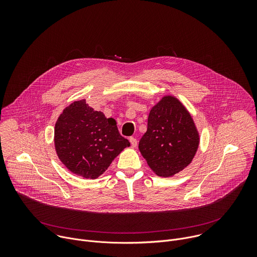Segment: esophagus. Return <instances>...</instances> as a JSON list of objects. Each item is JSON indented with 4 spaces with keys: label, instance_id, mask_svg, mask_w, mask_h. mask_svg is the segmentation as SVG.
Instances as JSON below:
<instances>
[{
    "label": "esophagus",
    "instance_id": "obj_1",
    "mask_svg": "<svg viewBox=\"0 0 257 257\" xmlns=\"http://www.w3.org/2000/svg\"><path fill=\"white\" fill-rule=\"evenodd\" d=\"M129 141H130V143H131L132 148H136V145H137V139H136L135 137H130V138H129Z\"/></svg>",
    "mask_w": 257,
    "mask_h": 257
}]
</instances>
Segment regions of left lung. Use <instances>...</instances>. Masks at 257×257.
<instances>
[{"mask_svg":"<svg viewBox=\"0 0 257 257\" xmlns=\"http://www.w3.org/2000/svg\"><path fill=\"white\" fill-rule=\"evenodd\" d=\"M199 137L186 108L173 96H165L149 116L148 130L138 149L159 176L170 177L187 167L198 148Z\"/></svg>","mask_w":257,"mask_h":257,"instance_id":"left-lung-1","label":"left lung"}]
</instances>
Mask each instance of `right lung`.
I'll list each match as a JSON object with an SVG mask.
<instances>
[{"mask_svg": "<svg viewBox=\"0 0 257 257\" xmlns=\"http://www.w3.org/2000/svg\"><path fill=\"white\" fill-rule=\"evenodd\" d=\"M55 146L69 171L95 179L130 142L120 135L114 119H106L82 99L71 103L60 115L55 126Z\"/></svg>", "mask_w": 257, "mask_h": 257, "instance_id": "add662e5", "label": "right lung"}]
</instances>
